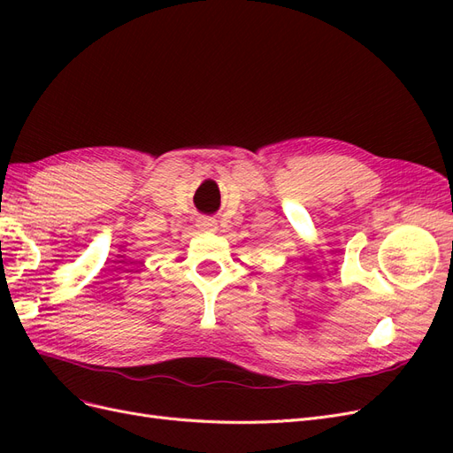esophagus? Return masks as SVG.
<instances>
[{
    "label": "esophagus",
    "instance_id": "1",
    "mask_svg": "<svg viewBox=\"0 0 453 453\" xmlns=\"http://www.w3.org/2000/svg\"><path fill=\"white\" fill-rule=\"evenodd\" d=\"M196 226L202 230V232H215L217 230V221L211 217H200Z\"/></svg>",
    "mask_w": 453,
    "mask_h": 453
}]
</instances>
